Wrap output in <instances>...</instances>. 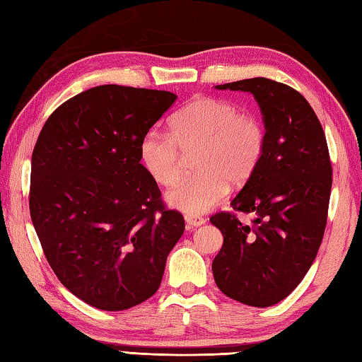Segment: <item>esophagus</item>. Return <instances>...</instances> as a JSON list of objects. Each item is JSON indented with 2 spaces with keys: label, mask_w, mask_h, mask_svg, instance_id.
<instances>
[{
  "label": "esophagus",
  "mask_w": 362,
  "mask_h": 362,
  "mask_svg": "<svg viewBox=\"0 0 362 362\" xmlns=\"http://www.w3.org/2000/svg\"><path fill=\"white\" fill-rule=\"evenodd\" d=\"M184 220H186V223L192 228H197V226H202L204 225L206 220L200 216H197V214H187L186 217H184Z\"/></svg>",
  "instance_id": "1"
}]
</instances>
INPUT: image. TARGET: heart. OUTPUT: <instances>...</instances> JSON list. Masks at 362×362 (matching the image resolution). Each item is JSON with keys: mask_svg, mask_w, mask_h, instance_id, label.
Returning a JSON list of instances; mask_svg holds the SVG:
<instances>
[{"mask_svg": "<svg viewBox=\"0 0 362 362\" xmlns=\"http://www.w3.org/2000/svg\"><path fill=\"white\" fill-rule=\"evenodd\" d=\"M265 128L259 117L239 112L231 103L194 98L170 119V136L151 129L139 144L145 170L160 186L180 180L184 156L197 175L181 181L165 200L186 214H203L223 200L230 184L243 186L259 165Z\"/></svg>", "mask_w": 362, "mask_h": 362, "instance_id": "heart-1", "label": "heart"}]
</instances>
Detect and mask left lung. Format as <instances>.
Here are the masks:
<instances>
[{
  "instance_id": "obj_1",
  "label": "left lung",
  "mask_w": 362,
  "mask_h": 362,
  "mask_svg": "<svg viewBox=\"0 0 362 362\" xmlns=\"http://www.w3.org/2000/svg\"><path fill=\"white\" fill-rule=\"evenodd\" d=\"M216 88L253 95L265 148L231 202L234 211L252 214V222L243 223L231 212L211 217L223 234L212 274L226 297L267 308L301 283L325 233L333 182L325 132L306 98L289 86L252 78Z\"/></svg>"
}]
</instances>
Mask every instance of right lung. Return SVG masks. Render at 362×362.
I'll return each instance as SVG.
<instances>
[{
    "label": "right lung",
    "instance_id": "right-lung-1",
    "mask_svg": "<svg viewBox=\"0 0 362 362\" xmlns=\"http://www.w3.org/2000/svg\"><path fill=\"white\" fill-rule=\"evenodd\" d=\"M176 98L92 87L49 115L34 146L29 212L43 253L59 281L103 311L156 293L184 233L139 156L140 140Z\"/></svg>",
    "mask_w": 362,
    "mask_h": 362
}]
</instances>
